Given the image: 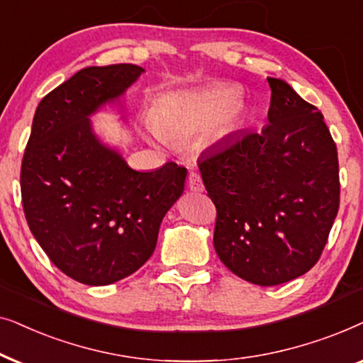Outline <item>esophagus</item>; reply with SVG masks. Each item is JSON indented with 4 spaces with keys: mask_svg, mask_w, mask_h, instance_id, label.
Returning <instances> with one entry per match:
<instances>
[{
    "mask_svg": "<svg viewBox=\"0 0 363 363\" xmlns=\"http://www.w3.org/2000/svg\"><path fill=\"white\" fill-rule=\"evenodd\" d=\"M187 187H189L192 192H204V184H202V179L199 174H189V177H187Z\"/></svg>",
    "mask_w": 363,
    "mask_h": 363,
    "instance_id": "34e87169",
    "label": "esophagus"
}]
</instances>
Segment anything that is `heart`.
<instances>
[{
	"mask_svg": "<svg viewBox=\"0 0 363 363\" xmlns=\"http://www.w3.org/2000/svg\"><path fill=\"white\" fill-rule=\"evenodd\" d=\"M242 89L235 84H216L196 91H172L159 98L156 116L144 119L147 136L157 144L211 131L216 138L229 134L242 118L239 103Z\"/></svg>",
	"mask_w": 363,
	"mask_h": 363,
	"instance_id": "b5f03b06",
	"label": "heart"
}]
</instances>
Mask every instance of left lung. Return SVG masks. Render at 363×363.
Here are the masks:
<instances>
[{
    "label": "left lung",
    "instance_id": "left-lung-1",
    "mask_svg": "<svg viewBox=\"0 0 363 363\" xmlns=\"http://www.w3.org/2000/svg\"><path fill=\"white\" fill-rule=\"evenodd\" d=\"M267 81L269 124L217 143L197 161L217 209V255L264 287L315 265L340 197L337 147L322 113L284 79Z\"/></svg>",
    "mask_w": 363,
    "mask_h": 363
}]
</instances>
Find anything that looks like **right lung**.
<instances>
[{
    "label": "right lung",
    "instance_id": "right-lung-1",
    "mask_svg": "<svg viewBox=\"0 0 363 363\" xmlns=\"http://www.w3.org/2000/svg\"><path fill=\"white\" fill-rule=\"evenodd\" d=\"M136 65L77 71L38 104L21 164L28 225L51 262L86 286H109L146 264L186 167L134 171L96 136L91 116L123 98Z\"/></svg>",
    "mask_w": 363,
    "mask_h": 363
}]
</instances>
